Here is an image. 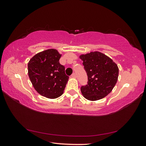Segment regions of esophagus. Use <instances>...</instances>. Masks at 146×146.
<instances>
[{
	"label": "esophagus",
	"instance_id": "esophagus-1",
	"mask_svg": "<svg viewBox=\"0 0 146 146\" xmlns=\"http://www.w3.org/2000/svg\"><path fill=\"white\" fill-rule=\"evenodd\" d=\"M71 77H74V78H75V77H76V73H73L72 75H71Z\"/></svg>",
	"mask_w": 146,
	"mask_h": 146
}]
</instances>
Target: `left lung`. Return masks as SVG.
<instances>
[{
	"label": "left lung",
	"instance_id": "left-lung-1",
	"mask_svg": "<svg viewBox=\"0 0 146 146\" xmlns=\"http://www.w3.org/2000/svg\"><path fill=\"white\" fill-rule=\"evenodd\" d=\"M88 75V84L82 86L81 93L86 99L98 100L111 93L117 83L118 68L111 58L99 51L81 55Z\"/></svg>",
	"mask_w": 146,
	"mask_h": 146
}]
</instances>
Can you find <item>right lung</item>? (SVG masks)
<instances>
[{"label": "right lung", "mask_w": 146, "mask_h": 146, "mask_svg": "<svg viewBox=\"0 0 146 146\" xmlns=\"http://www.w3.org/2000/svg\"><path fill=\"white\" fill-rule=\"evenodd\" d=\"M62 55L55 49L36 54L28 64V75L33 86L43 97L56 98L63 94L69 76L59 60Z\"/></svg>", "instance_id": "right-lung-1"}]
</instances>
